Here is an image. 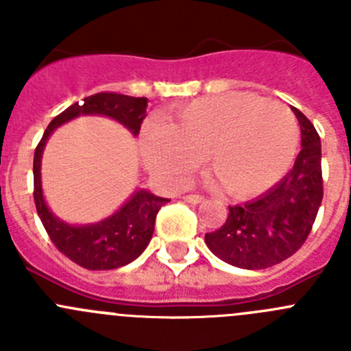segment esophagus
I'll return each mask as SVG.
<instances>
[{
    "mask_svg": "<svg viewBox=\"0 0 351 351\" xmlns=\"http://www.w3.org/2000/svg\"><path fill=\"white\" fill-rule=\"evenodd\" d=\"M182 199H184V202H188V203H193V205H198V203L203 202V196H199V195H186V196H182Z\"/></svg>",
    "mask_w": 351,
    "mask_h": 351,
    "instance_id": "esophagus-1",
    "label": "esophagus"
}]
</instances>
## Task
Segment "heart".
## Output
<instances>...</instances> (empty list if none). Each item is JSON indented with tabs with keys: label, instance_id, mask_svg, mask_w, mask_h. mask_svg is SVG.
<instances>
[{
	"label": "heart",
	"instance_id": "obj_1",
	"mask_svg": "<svg viewBox=\"0 0 351 351\" xmlns=\"http://www.w3.org/2000/svg\"><path fill=\"white\" fill-rule=\"evenodd\" d=\"M298 123L288 106L231 93L193 101L167 120L143 129V160L169 186L186 184L206 156V167L236 198L278 184L298 152Z\"/></svg>",
	"mask_w": 351,
	"mask_h": 351
}]
</instances>
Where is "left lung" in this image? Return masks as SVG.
Returning a JSON list of instances; mask_svg holds the SVG:
<instances>
[{
	"label": "left lung",
	"instance_id": "obj_1",
	"mask_svg": "<svg viewBox=\"0 0 351 351\" xmlns=\"http://www.w3.org/2000/svg\"><path fill=\"white\" fill-rule=\"evenodd\" d=\"M302 131V149L293 169L258 198L229 206L222 228L206 232L210 252L229 265L258 270L281 263L310 234L322 203L320 138L308 119L293 108Z\"/></svg>",
	"mask_w": 351,
	"mask_h": 351
}]
</instances>
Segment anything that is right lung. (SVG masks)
<instances>
[{
	"label": "right lung",
	"mask_w": 351,
	"mask_h": 351,
	"mask_svg": "<svg viewBox=\"0 0 351 351\" xmlns=\"http://www.w3.org/2000/svg\"><path fill=\"white\" fill-rule=\"evenodd\" d=\"M148 98L98 93L73 103L49 122L34 153V202L38 215L56 248L72 262L89 270H110L128 265L148 246L155 231V219L162 205L170 199L160 198L146 189H136L117 212L95 223H69L49 210L43 195L41 160L49 136L81 115H101L122 123L132 136L139 134L146 117Z\"/></svg>",
	"instance_id": "add662e5"
}]
</instances>
